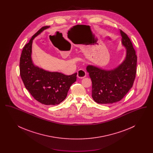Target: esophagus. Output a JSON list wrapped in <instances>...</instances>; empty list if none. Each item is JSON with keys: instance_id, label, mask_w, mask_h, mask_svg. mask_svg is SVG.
Instances as JSON below:
<instances>
[{"instance_id": "esophagus-1", "label": "esophagus", "mask_w": 153, "mask_h": 153, "mask_svg": "<svg viewBox=\"0 0 153 153\" xmlns=\"http://www.w3.org/2000/svg\"><path fill=\"white\" fill-rule=\"evenodd\" d=\"M77 76L79 79H83L86 76V72L83 69H80L77 72Z\"/></svg>"}]
</instances>
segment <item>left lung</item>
Wrapping results in <instances>:
<instances>
[{
	"label": "left lung",
	"mask_w": 153,
	"mask_h": 153,
	"mask_svg": "<svg viewBox=\"0 0 153 153\" xmlns=\"http://www.w3.org/2000/svg\"><path fill=\"white\" fill-rule=\"evenodd\" d=\"M122 44L126 49L123 62L106 70L88 65L87 71L92 80V96L99 104H112L122 100L131 89L137 72V57L129 37L120 30Z\"/></svg>",
	"instance_id": "obj_1"
}]
</instances>
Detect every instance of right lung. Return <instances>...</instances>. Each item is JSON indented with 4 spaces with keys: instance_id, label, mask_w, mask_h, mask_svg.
<instances>
[{
    "instance_id": "right-lung-1",
    "label": "right lung",
    "mask_w": 153,
    "mask_h": 153,
    "mask_svg": "<svg viewBox=\"0 0 153 153\" xmlns=\"http://www.w3.org/2000/svg\"><path fill=\"white\" fill-rule=\"evenodd\" d=\"M49 27L46 26L39 30L24 46L19 69L23 84L32 96L43 104L55 105L64 100L71 86L76 81L77 73L66 76L44 70L33 63L31 58L33 41Z\"/></svg>"
}]
</instances>
